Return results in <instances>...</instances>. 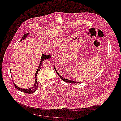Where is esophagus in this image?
I'll use <instances>...</instances> for the list:
<instances>
[{
	"mask_svg": "<svg viewBox=\"0 0 121 121\" xmlns=\"http://www.w3.org/2000/svg\"><path fill=\"white\" fill-rule=\"evenodd\" d=\"M56 52L55 51H53L52 52V54H51V56L52 58H54L56 57Z\"/></svg>",
	"mask_w": 121,
	"mask_h": 121,
	"instance_id": "esophagus-1",
	"label": "esophagus"
}]
</instances>
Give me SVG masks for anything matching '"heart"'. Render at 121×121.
<instances>
[{
	"mask_svg": "<svg viewBox=\"0 0 121 121\" xmlns=\"http://www.w3.org/2000/svg\"><path fill=\"white\" fill-rule=\"evenodd\" d=\"M59 41L58 39H55L53 41V43L54 44V45H56V44H58L59 43Z\"/></svg>",
	"mask_w": 121,
	"mask_h": 121,
	"instance_id": "heart-1",
	"label": "heart"
}]
</instances>
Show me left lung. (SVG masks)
I'll return each mask as SVG.
<instances>
[{"instance_id":"left-lung-1","label":"left lung","mask_w":121,"mask_h":121,"mask_svg":"<svg viewBox=\"0 0 121 121\" xmlns=\"http://www.w3.org/2000/svg\"><path fill=\"white\" fill-rule=\"evenodd\" d=\"M53 67H54V69H55V71L56 72V73H57L58 74V75L59 76V77L63 81H64V82H68V83H80V82H75V81H73L70 80H69V79H66V78H64L63 77H62L61 76H60V75H59V74L58 73V72L57 71V70H56V69H55V66H54V65H53Z\"/></svg>"}]
</instances>
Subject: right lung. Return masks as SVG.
<instances>
[{
    "label": "right lung",
    "instance_id": "obj_1",
    "mask_svg": "<svg viewBox=\"0 0 121 121\" xmlns=\"http://www.w3.org/2000/svg\"><path fill=\"white\" fill-rule=\"evenodd\" d=\"M29 35V34H25V35H23V37H22V39L21 41L22 40L24 39L26 37ZM51 57V56L50 55H45V54H42V57H41V59L40 63L39 64V65L38 67V69H37L36 73H35V84L34 85V86H33V87H32L31 88H29V89H23V88H21L17 86L13 82V83L14 85V86L16 88H17L18 90H19L20 91L22 92H23V93H32L33 92H35L36 91V90H37L38 87V82H37V74L38 73V72L40 71V70L41 69V66H42V64L43 63V62L44 60H46L47 59H49ZM11 71V70H10Z\"/></svg>",
    "mask_w": 121,
    "mask_h": 121
}]
</instances>
